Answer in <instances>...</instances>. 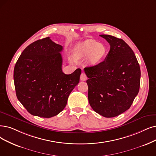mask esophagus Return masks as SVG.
<instances>
[{
	"instance_id": "esophagus-1",
	"label": "esophagus",
	"mask_w": 156,
	"mask_h": 156,
	"mask_svg": "<svg viewBox=\"0 0 156 156\" xmlns=\"http://www.w3.org/2000/svg\"><path fill=\"white\" fill-rule=\"evenodd\" d=\"M80 80H83V81H84V80H86L87 79V77H86V75L84 73H82L81 75H80Z\"/></svg>"
}]
</instances>
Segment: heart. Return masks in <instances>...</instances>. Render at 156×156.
<instances>
[{
    "mask_svg": "<svg viewBox=\"0 0 156 156\" xmlns=\"http://www.w3.org/2000/svg\"><path fill=\"white\" fill-rule=\"evenodd\" d=\"M106 52L107 48L103 44L92 40H86L77 49L79 56H90L89 61L91 64L98 63L104 57Z\"/></svg>",
    "mask_w": 156,
    "mask_h": 156,
    "instance_id": "b5f03b06",
    "label": "heart"
}]
</instances>
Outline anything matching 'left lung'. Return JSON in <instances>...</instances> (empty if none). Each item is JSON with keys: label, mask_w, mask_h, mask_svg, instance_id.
Masks as SVG:
<instances>
[{"label": "left lung", "mask_w": 156, "mask_h": 156, "mask_svg": "<svg viewBox=\"0 0 156 156\" xmlns=\"http://www.w3.org/2000/svg\"><path fill=\"white\" fill-rule=\"evenodd\" d=\"M110 45L105 59L84 68L88 79V101L92 109L104 117L112 118L130 108L140 86L141 71L136 55L123 40L101 34Z\"/></svg>", "instance_id": "8db88e82"}]
</instances>
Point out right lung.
<instances>
[{
    "instance_id": "obj_1",
    "label": "right lung",
    "mask_w": 156,
    "mask_h": 156,
    "mask_svg": "<svg viewBox=\"0 0 156 156\" xmlns=\"http://www.w3.org/2000/svg\"><path fill=\"white\" fill-rule=\"evenodd\" d=\"M62 51L63 47L47 37L27 46L16 61L13 74L16 95L31 115L56 116L79 83L80 68L69 75L62 71Z\"/></svg>"
}]
</instances>
